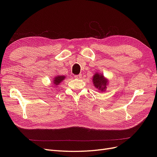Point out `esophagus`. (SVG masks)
I'll return each mask as SVG.
<instances>
[{"mask_svg":"<svg viewBox=\"0 0 157 157\" xmlns=\"http://www.w3.org/2000/svg\"><path fill=\"white\" fill-rule=\"evenodd\" d=\"M75 78H78V79H80L82 78V75H75Z\"/></svg>","mask_w":157,"mask_h":157,"instance_id":"34e87169","label":"esophagus"}]
</instances>
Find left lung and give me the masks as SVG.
<instances>
[{
    "label": "left lung",
    "instance_id": "obj_1",
    "mask_svg": "<svg viewBox=\"0 0 157 157\" xmlns=\"http://www.w3.org/2000/svg\"><path fill=\"white\" fill-rule=\"evenodd\" d=\"M92 82L94 86L101 92L105 91L107 86L109 84V80L106 78L103 73L96 72L92 77Z\"/></svg>",
    "mask_w": 157,
    "mask_h": 157
}]
</instances>
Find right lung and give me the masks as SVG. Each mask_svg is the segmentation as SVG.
Returning <instances> with one entry per match:
<instances>
[{"label":"right lung","instance_id":"add662e5","mask_svg":"<svg viewBox=\"0 0 157 157\" xmlns=\"http://www.w3.org/2000/svg\"><path fill=\"white\" fill-rule=\"evenodd\" d=\"M65 75H57L54 78H53V80H52V84H53L54 86L57 87L58 85L65 79Z\"/></svg>","mask_w":157,"mask_h":157}]
</instances>
